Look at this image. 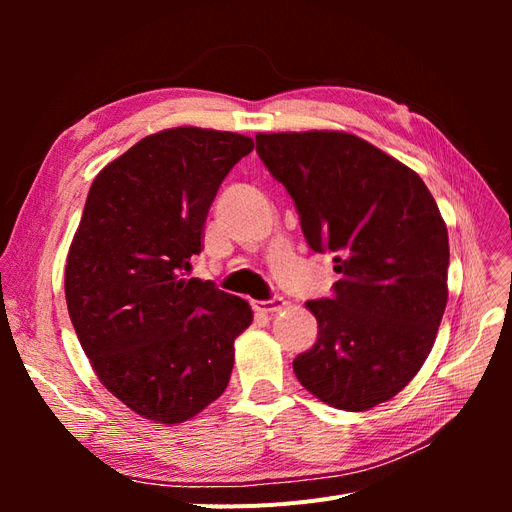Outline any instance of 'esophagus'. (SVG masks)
Masks as SVG:
<instances>
[{"mask_svg":"<svg viewBox=\"0 0 512 512\" xmlns=\"http://www.w3.org/2000/svg\"><path fill=\"white\" fill-rule=\"evenodd\" d=\"M256 312H262V314H271V312H280V309L286 305V301L282 297H273L269 301H254L252 303Z\"/></svg>","mask_w":512,"mask_h":512,"instance_id":"esophagus-1","label":"esophagus"}]
</instances>
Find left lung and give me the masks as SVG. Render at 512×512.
Masks as SVG:
<instances>
[{
    "label": "left lung",
    "instance_id": "obj_1",
    "mask_svg": "<svg viewBox=\"0 0 512 512\" xmlns=\"http://www.w3.org/2000/svg\"><path fill=\"white\" fill-rule=\"evenodd\" d=\"M292 196L307 245L333 252L331 299L307 301L318 339L292 361L324 404L363 412L395 397L436 342L448 299V232L412 168L348 132L256 134Z\"/></svg>",
    "mask_w": 512,
    "mask_h": 512
}]
</instances>
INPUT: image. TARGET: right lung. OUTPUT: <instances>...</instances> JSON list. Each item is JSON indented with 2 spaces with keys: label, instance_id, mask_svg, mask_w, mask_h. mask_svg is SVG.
<instances>
[{
  "label": "right lung",
  "instance_id": "1",
  "mask_svg": "<svg viewBox=\"0 0 512 512\" xmlns=\"http://www.w3.org/2000/svg\"><path fill=\"white\" fill-rule=\"evenodd\" d=\"M252 149L243 134L170 128L89 188L66 262L70 320L100 382L149 421H188L228 386L252 309L188 271L215 194Z\"/></svg>",
  "mask_w": 512,
  "mask_h": 512
}]
</instances>
